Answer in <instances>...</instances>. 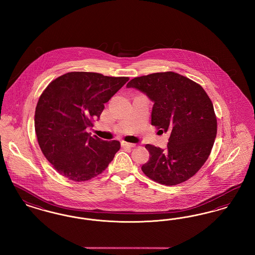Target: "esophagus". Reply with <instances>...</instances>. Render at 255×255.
<instances>
[{
	"mask_svg": "<svg viewBox=\"0 0 255 255\" xmlns=\"http://www.w3.org/2000/svg\"><path fill=\"white\" fill-rule=\"evenodd\" d=\"M122 147H126V148H132V147H134V144L133 143H129V142H126V141H122Z\"/></svg>",
	"mask_w": 255,
	"mask_h": 255,
	"instance_id": "obj_1",
	"label": "esophagus"
}]
</instances>
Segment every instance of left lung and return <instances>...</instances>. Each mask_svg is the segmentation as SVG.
Returning a JSON list of instances; mask_svg holds the SVG:
<instances>
[{
	"label": "left lung",
	"mask_w": 255,
	"mask_h": 255,
	"mask_svg": "<svg viewBox=\"0 0 255 255\" xmlns=\"http://www.w3.org/2000/svg\"><path fill=\"white\" fill-rule=\"evenodd\" d=\"M134 88L154 102L151 124L169 133L165 150L146 144L149 160L141 166L148 178L165 185L185 182L204 165L217 133L213 104L202 86L173 72L132 79Z\"/></svg>",
	"instance_id": "obj_1"
}]
</instances>
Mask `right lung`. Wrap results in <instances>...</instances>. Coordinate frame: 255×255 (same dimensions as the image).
Listing matches in <instances>:
<instances>
[{
  "instance_id": "right-lung-1",
  "label": "right lung",
  "mask_w": 255,
  "mask_h": 255,
  "mask_svg": "<svg viewBox=\"0 0 255 255\" xmlns=\"http://www.w3.org/2000/svg\"><path fill=\"white\" fill-rule=\"evenodd\" d=\"M129 80L101 73L73 72L51 81L38 100L34 126L44 156L62 176L85 182L107 168L120 150L86 132L104 104Z\"/></svg>"
}]
</instances>
